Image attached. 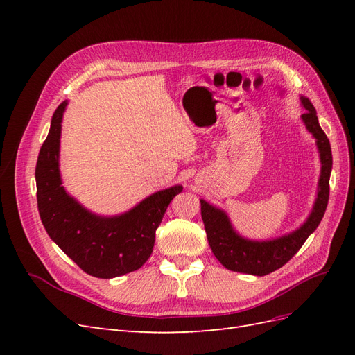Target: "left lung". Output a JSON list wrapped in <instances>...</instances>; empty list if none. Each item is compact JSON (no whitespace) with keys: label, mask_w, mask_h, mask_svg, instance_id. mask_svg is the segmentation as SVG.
<instances>
[{"label":"left lung","mask_w":355,"mask_h":355,"mask_svg":"<svg viewBox=\"0 0 355 355\" xmlns=\"http://www.w3.org/2000/svg\"><path fill=\"white\" fill-rule=\"evenodd\" d=\"M304 108L302 121L306 130L313 133L321 159V173L318 180L317 200L309 218L299 230L280 239L268 241H252L243 239L234 231L232 225L223 210L211 206L207 201L201 202V218L206 228L207 240L216 259L230 271L252 275H266L282 268L297 253L306 239L313 234L324 216L329 202V180L331 171V149L330 142L318 124L317 111L306 98H300Z\"/></svg>","instance_id":"1"}]
</instances>
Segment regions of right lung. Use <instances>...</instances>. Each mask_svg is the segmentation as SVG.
<instances>
[{
    "mask_svg": "<svg viewBox=\"0 0 355 355\" xmlns=\"http://www.w3.org/2000/svg\"><path fill=\"white\" fill-rule=\"evenodd\" d=\"M68 102L53 114L50 132L35 167L37 202L42 225L60 249L84 272L114 278L141 268L151 256L155 231L180 185L158 191L120 216L103 218L67 194L59 173L62 116Z\"/></svg>",
    "mask_w": 355,
    "mask_h": 355,
    "instance_id": "1",
    "label": "right lung"
}]
</instances>
